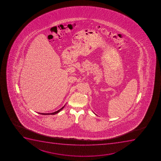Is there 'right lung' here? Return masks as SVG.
<instances>
[{"instance_id":"right-lung-1","label":"right lung","mask_w":161,"mask_h":161,"mask_svg":"<svg viewBox=\"0 0 161 161\" xmlns=\"http://www.w3.org/2000/svg\"><path fill=\"white\" fill-rule=\"evenodd\" d=\"M65 107V105H64V107H62V108H61L60 109V110H58V111H57L54 112H53V113H39V114H40L42 115H54L56 114H57V113H59V112L61 110H62L63 108H64V107Z\"/></svg>"}]
</instances>
